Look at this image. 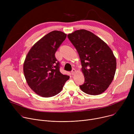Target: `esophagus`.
<instances>
[{"label":"esophagus","instance_id":"34e87169","mask_svg":"<svg viewBox=\"0 0 134 134\" xmlns=\"http://www.w3.org/2000/svg\"><path fill=\"white\" fill-rule=\"evenodd\" d=\"M76 72V70H75V69H74V68H73V69H72V71H71V73H72V75H74V74H75V73Z\"/></svg>","mask_w":134,"mask_h":134}]
</instances>
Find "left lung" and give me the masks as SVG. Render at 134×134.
<instances>
[{
  "label": "left lung",
  "instance_id": "left-lung-1",
  "mask_svg": "<svg viewBox=\"0 0 134 134\" xmlns=\"http://www.w3.org/2000/svg\"><path fill=\"white\" fill-rule=\"evenodd\" d=\"M78 53L85 82L80 86L86 94L96 96L103 93L114 79L116 59L111 48L99 37L85 29L68 35Z\"/></svg>",
  "mask_w": 134,
  "mask_h": 134
}]
</instances>
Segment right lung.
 I'll use <instances>...</instances> for the list:
<instances>
[{"label": "right lung", "instance_id": "right-lung-1", "mask_svg": "<svg viewBox=\"0 0 134 134\" xmlns=\"http://www.w3.org/2000/svg\"><path fill=\"white\" fill-rule=\"evenodd\" d=\"M67 36L54 30L38 41L28 52L23 64L27 85L37 94L51 97L59 93L69 76L60 72L55 54Z\"/></svg>", "mask_w": 134, "mask_h": 134}]
</instances>
